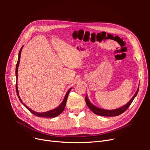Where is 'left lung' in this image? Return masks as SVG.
<instances>
[{
  "instance_id": "left-lung-1",
  "label": "left lung",
  "mask_w": 150,
  "mask_h": 150,
  "mask_svg": "<svg viewBox=\"0 0 150 150\" xmlns=\"http://www.w3.org/2000/svg\"><path fill=\"white\" fill-rule=\"evenodd\" d=\"M138 90H139V87L137 91V92H136V93L133 96V97L131 98V100L128 103H127L126 105L122 106L121 108L116 109V110H103V109H100V108H99L96 106L93 105V104L91 103L90 101H89L87 96H86L85 98V101H86V104H87V106L89 107L90 110L94 113V114L103 116H116L120 115L121 114H122V113H123L125 111H126L127 109L129 108V106L131 105V103H132L133 101L134 100V98L137 96V95L138 92Z\"/></svg>"
}]
</instances>
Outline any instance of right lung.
<instances>
[{
    "mask_svg": "<svg viewBox=\"0 0 150 150\" xmlns=\"http://www.w3.org/2000/svg\"><path fill=\"white\" fill-rule=\"evenodd\" d=\"M22 46L21 49H20V51H19V57H18V61H17V65H16V92H17V94L18 96V98H19L20 101L22 103V104L28 109V110L31 112L32 113H33V115L37 116H39V117H56L58 115H59L62 112V111H64V108H65V106H66V101H67V96L68 95H69V93L70 92V91L71 89H69V90H68V91L67 92L66 96L64 98V100H63V101L62 102V103L60 104L59 106H58L57 108L56 109H54V110H51V111H47V112H35L33 110H30V109L29 108H28V106H27L22 101L21 99L20 98V96H19V91H18V88H17V71H18V67H19V61H20V58H21V51H22Z\"/></svg>",
    "mask_w": 150,
    "mask_h": 150,
    "instance_id": "obj_1",
    "label": "right lung"
}]
</instances>
